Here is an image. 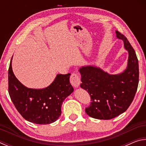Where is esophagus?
I'll return each mask as SVG.
<instances>
[{"label": "esophagus", "instance_id": "1", "mask_svg": "<svg viewBox=\"0 0 146 146\" xmlns=\"http://www.w3.org/2000/svg\"><path fill=\"white\" fill-rule=\"evenodd\" d=\"M70 82L75 88H78L80 86L81 81L77 74L75 73L71 74L70 76Z\"/></svg>", "mask_w": 146, "mask_h": 146}]
</instances>
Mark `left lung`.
<instances>
[{
    "mask_svg": "<svg viewBox=\"0 0 146 146\" xmlns=\"http://www.w3.org/2000/svg\"><path fill=\"white\" fill-rule=\"evenodd\" d=\"M129 52L127 68L118 75H110L100 68L86 66L79 70L81 74L80 87L91 97L86 113L91 117L110 120L122 114L132 103L139 81V68L137 55L127 38L116 31Z\"/></svg>",
    "mask_w": 146,
    "mask_h": 146,
    "instance_id": "8db88e82",
    "label": "left lung"
}]
</instances>
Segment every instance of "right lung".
<instances>
[{"instance_id":"right-lung-1","label":"right lung","mask_w":146,"mask_h":146,"mask_svg":"<svg viewBox=\"0 0 146 146\" xmlns=\"http://www.w3.org/2000/svg\"><path fill=\"white\" fill-rule=\"evenodd\" d=\"M11 60L8 70V92L17 110L24 119L32 123L48 124L55 122L61 115L63 101L73 91L70 82V73L59 74L44 89L28 88L15 76Z\"/></svg>"}]
</instances>
